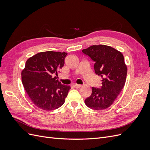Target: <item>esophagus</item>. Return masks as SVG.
I'll list each match as a JSON object with an SVG mask.
<instances>
[{
  "instance_id": "1",
  "label": "esophagus",
  "mask_w": 150,
  "mask_h": 150,
  "mask_svg": "<svg viewBox=\"0 0 150 150\" xmlns=\"http://www.w3.org/2000/svg\"><path fill=\"white\" fill-rule=\"evenodd\" d=\"M73 86H74V87L75 88H80L81 87V85L76 84H74V85H73Z\"/></svg>"
}]
</instances>
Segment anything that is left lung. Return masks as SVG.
<instances>
[{"mask_svg": "<svg viewBox=\"0 0 150 150\" xmlns=\"http://www.w3.org/2000/svg\"><path fill=\"white\" fill-rule=\"evenodd\" d=\"M82 52L95 63V73L102 78L101 89L92 88L91 95L85 99L88 107L95 110H103L110 107L124 88L127 66L122 54L106 45L91 46Z\"/></svg>", "mask_w": 150, "mask_h": 150, "instance_id": "1", "label": "left lung"}]
</instances>
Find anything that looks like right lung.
<instances>
[{
  "mask_svg": "<svg viewBox=\"0 0 150 150\" xmlns=\"http://www.w3.org/2000/svg\"><path fill=\"white\" fill-rule=\"evenodd\" d=\"M67 52L46 51L35 54L25 62L22 71V82L29 97L36 106L46 111L61 107L71 89L57 79L64 65Z\"/></svg>",
  "mask_w": 150,
  "mask_h": 150,
  "instance_id": "add662e5",
  "label": "right lung"
}]
</instances>
